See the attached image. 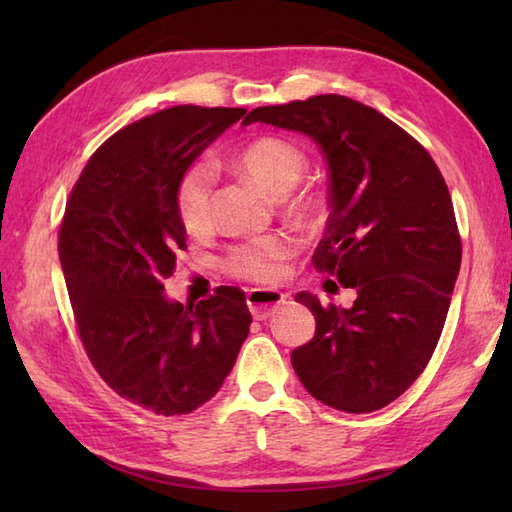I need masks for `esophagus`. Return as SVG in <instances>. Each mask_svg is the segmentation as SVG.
Segmentation results:
<instances>
[{
	"mask_svg": "<svg viewBox=\"0 0 512 512\" xmlns=\"http://www.w3.org/2000/svg\"><path fill=\"white\" fill-rule=\"evenodd\" d=\"M246 303H248L250 312H253V317L257 321H264L275 312V308L281 306V303H286V295L281 290L255 288L246 295Z\"/></svg>",
	"mask_w": 512,
	"mask_h": 512,
	"instance_id": "1",
	"label": "esophagus"
}]
</instances>
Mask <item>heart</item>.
I'll return each mask as SVG.
<instances>
[{
  "label": "heart",
  "instance_id": "heart-1",
  "mask_svg": "<svg viewBox=\"0 0 512 512\" xmlns=\"http://www.w3.org/2000/svg\"><path fill=\"white\" fill-rule=\"evenodd\" d=\"M233 169L239 176L255 182L273 198H284L297 187L306 156L286 138L262 136L246 143L233 158ZM176 206L182 226L191 235H204L213 226V171L206 162H195L182 173L176 187ZM295 211H310V198H297L292 202ZM295 253V239L284 233L262 235L239 246H233L226 255L228 273L250 281L279 279L284 262Z\"/></svg>",
  "mask_w": 512,
  "mask_h": 512
}]
</instances>
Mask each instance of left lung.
<instances>
[{"label": "left lung", "instance_id": "8db88e82", "mask_svg": "<svg viewBox=\"0 0 512 512\" xmlns=\"http://www.w3.org/2000/svg\"><path fill=\"white\" fill-rule=\"evenodd\" d=\"M257 121L319 145L330 215L312 262L356 290L352 308L299 292L317 332L292 352V367L323 405L383 409L424 372L447 321L462 262L447 182L416 138L347 96L257 107L244 123Z\"/></svg>", "mask_w": 512, "mask_h": 512}]
</instances>
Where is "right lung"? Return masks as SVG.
<instances>
[{
    "mask_svg": "<svg viewBox=\"0 0 512 512\" xmlns=\"http://www.w3.org/2000/svg\"><path fill=\"white\" fill-rule=\"evenodd\" d=\"M244 114L178 105L140 118L94 151L65 204L59 259L81 343L118 396L158 416L211 400L253 323L233 286L198 306L165 295L187 248L178 180Z\"/></svg>",
    "mask_w": 512,
    "mask_h": 512,
    "instance_id": "1",
    "label": "right lung"
}]
</instances>
